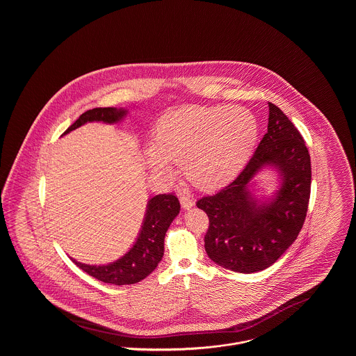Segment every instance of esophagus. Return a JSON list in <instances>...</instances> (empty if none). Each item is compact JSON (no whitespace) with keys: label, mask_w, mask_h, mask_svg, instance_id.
I'll list each match as a JSON object with an SVG mask.
<instances>
[{"label":"esophagus","mask_w":356,"mask_h":356,"mask_svg":"<svg viewBox=\"0 0 356 356\" xmlns=\"http://www.w3.org/2000/svg\"><path fill=\"white\" fill-rule=\"evenodd\" d=\"M180 204L184 209H189L195 205V200L188 193H180Z\"/></svg>","instance_id":"34e87169"}]
</instances>
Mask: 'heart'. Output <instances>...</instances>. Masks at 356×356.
<instances>
[{"mask_svg":"<svg viewBox=\"0 0 356 356\" xmlns=\"http://www.w3.org/2000/svg\"><path fill=\"white\" fill-rule=\"evenodd\" d=\"M257 140V121L243 106L189 105L159 120L145 163L168 175L181 164L186 179L212 189L232 180L248 161Z\"/></svg>","mask_w":356,"mask_h":356,"instance_id":"1","label":"heart"}]
</instances>
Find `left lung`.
Segmentation results:
<instances>
[{"label": "left lung", "instance_id": "1", "mask_svg": "<svg viewBox=\"0 0 356 356\" xmlns=\"http://www.w3.org/2000/svg\"><path fill=\"white\" fill-rule=\"evenodd\" d=\"M267 134L236 179L196 205L209 218L205 252L222 268L254 273L271 267L296 240L311 192V160L296 127L268 102ZM276 170L280 186L268 200L252 193L254 176Z\"/></svg>", "mask_w": 356, "mask_h": 356}]
</instances>
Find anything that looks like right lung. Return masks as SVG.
Wrapping results in <instances>:
<instances>
[{
	"instance_id": "1",
	"label": "right lung",
	"mask_w": 356,
	"mask_h": 356,
	"mask_svg": "<svg viewBox=\"0 0 356 356\" xmlns=\"http://www.w3.org/2000/svg\"><path fill=\"white\" fill-rule=\"evenodd\" d=\"M127 113L128 111L124 108H95L86 111L69 127L64 135L86 122L97 121L105 124H118L124 120ZM179 212L180 203L175 195H156L147 204V211L138 236L132 248L124 256L116 261L102 266H90L80 263L72 257L70 259L79 268L104 283L116 286L135 284L152 273L161 261L164 254V237L170 222L179 215Z\"/></svg>"
}]
</instances>
